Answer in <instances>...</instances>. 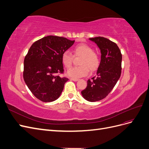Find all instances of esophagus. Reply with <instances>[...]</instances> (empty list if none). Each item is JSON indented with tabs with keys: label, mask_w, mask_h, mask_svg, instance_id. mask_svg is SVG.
I'll return each instance as SVG.
<instances>
[{
	"label": "esophagus",
	"mask_w": 149,
	"mask_h": 149,
	"mask_svg": "<svg viewBox=\"0 0 149 149\" xmlns=\"http://www.w3.org/2000/svg\"><path fill=\"white\" fill-rule=\"evenodd\" d=\"M70 79L72 80V81H78V79H77V78H70Z\"/></svg>",
	"instance_id": "34e87169"
}]
</instances>
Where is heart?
I'll return each mask as SVG.
<instances>
[{"instance_id": "obj_1", "label": "heart", "mask_w": 149, "mask_h": 149, "mask_svg": "<svg viewBox=\"0 0 149 149\" xmlns=\"http://www.w3.org/2000/svg\"><path fill=\"white\" fill-rule=\"evenodd\" d=\"M75 56H82L79 61L80 66L71 68L67 71V74L70 77L78 78L88 74L89 70L96 71L100 65V58L97 53H94L93 49L88 45L80 43L74 48ZM73 60V55L68 50H66L61 55L63 65L66 68L71 66Z\"/></svg>"}]
</instances>
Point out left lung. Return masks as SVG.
<instances>
[{
    "mask_svg": "<svg viewBox=\"0 0 149 149\" xmlns=\"http://www.w3.org/2000/svg\"><path fill=\"white\" fill-rule=\"evenodd\" d=\"M100 48L101 62L96 75L88 79L87 87L81 91L83 97L90 102L105 98L114 88L121 74L122 54L116 43L104 37L90 38Z\"/></svg>",
    "mask_w": 149,
    "mask_h": 149,
    "instance_id": "obj_1",
    "label": "left lung"
}]
</instances>
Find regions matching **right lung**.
Returning a JSON list of instances; mask_svg holds the SVG:
<instances>
[{"label":"right lung","mask_w":149,"mask_h":149,"mask_svg":"<svg viewBox=\"0 0 149 149\" xmlns=\"http://www.w3.org/2000/svg\"><path fill=\"white\" fill-rule=\"evenodd\" d=\"M74 40L49 35L32 44L24 59V79L30 91L43 102L56 100L68 79L61 78L64 68L63 53L70 48Z\"/></svg>","instance_id":"obj_1"}]
</instances>
